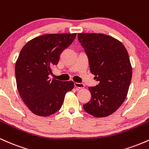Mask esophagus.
<instances>
[{
	"label": "esophagus",
	"instance_id": "esophagus-1",
	"mask_svg": "<svg viewBox=\"0 0 149 149\" xmlns=\"http://www.w3.org/2000/svg\"><path fill=\"white\" fill-rule=\"evenodd\" d=\"M75 87H76L77 90H79V89H82V88H84L85 85L83 83H74Z\"/></svg>",
	"mask_w": 149,
	"mask_h": 149
}]
</instances>
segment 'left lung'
I'll use <instances>...</instances> for the list:
<instances>
[{
	"label": "left lung",
	"mask_w": 149,
	"mask_h": 149,
	"mask_svg": "<svg viewBox=\"0 0 149 149\" xmlns=\"http://www.w3.org/2000/svg\"><path fill=\"white\" fill-rule=\"evenodd\" d=\"M78 38L88 57L90 71L99 81L96 87L88 88L91 100L83 109L95 117H107L127 97L132 76L129 54L123 44L110 36L81 33Z\"/></svg>",
	"instance_id": "8db88e82"
}]
</instances>
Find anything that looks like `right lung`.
Returning <instances> with one entry per match:
<instances>
[{
  "instance_id": "add662e5",
  "label": "right lung",
  "mask_w": 149,
  "mask_h": 149,
  "mask_svg": "<svg viewBox=\"0 0 149 149\" xmlns=\"http://www.w3.org/2000/svg\"><path fill=\"white\" fill-rule=\"evenodd\" d=\"M76 33L45 34L34 38L22 47L15 63L17 88L22 100L35 115L49 116L62 106L72 81L49 78L61 52L72 43Z\"/></svg>"
}]
</instances>
